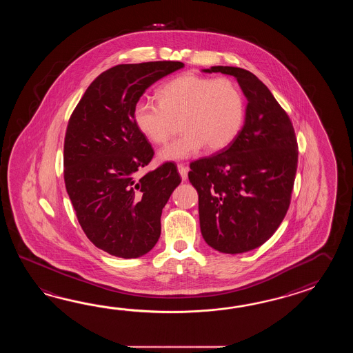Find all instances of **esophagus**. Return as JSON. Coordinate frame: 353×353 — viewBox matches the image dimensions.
<instances>
[{"label":"esophagus","instance_id":"esophagus-1","mask_svg":"<svg viewBox=\"0 0 353 353\" xmlns=\"http://www.w3.org/2000/svg\"><path fill=\"white\" fill-rule=\"evenodd\" d=\"M178 172H179L181 179L185 181V180L188 179V172H189V168H188L187 165H184V164H178Z\"/></svg>","mask_w":353,"mask_h":353}]
</instances>
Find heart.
I'll return each mask as SVG.
<instances>
[{
  "mask_svg": "<svg viewBox=\"0 0 353 353\" xmlns=\"http://www.w3.org/2000/svg\"><path fill=\"white\" fill-rule=\"evenodd\" d=\"M245 99L228 78L179 75L159 90V101L140 99L134 108L136 128L149 141L166 143L178 131L184 134L159 152L164 161L181 160L207 150H223L240 134Z\"/></svg>",
  "mask_w": 353,
  "mask_h": 353,
  "instance_id": "obj_1",
  "label": "heart"
}]
</instances>
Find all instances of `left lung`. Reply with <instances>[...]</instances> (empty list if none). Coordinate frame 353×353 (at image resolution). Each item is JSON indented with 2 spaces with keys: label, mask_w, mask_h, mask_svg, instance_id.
<instances>
[{
  "label": "left lung",
  "mask_w": 353,
  "mask_h": 353,
  "mask_svg": "<svg viewBox=\"0 0 353 353\" xmlns=\"http://www.w3.org/2000/svg\"><path fill=\"white\" fill-rule=\"evenodd\" d=\"M204 72L236 77L248 97L246 121L223 150L190 163L189 181L198 192L204 241L225 254L261 246L289 210L298 168L293 123L255 74L236 67Z\"/></svg>",
  "instance_id": "1"
}]
</instances>
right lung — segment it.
I'll return each mask as SVG.
<instances>
[{
  "instance_id": "obj_1",
  "label": "right lung",
  "mask_w": 353,
  "mask_h": 353,
  "mask_svg": "<svg viewBox=\"0 0 353 353\" xmlns=\"http://www.w3.org/2000/svg\"><path fill=\"white\" fill-rule=\"evenodd\" d=\"M183 67L163 60L110 68L90 83L68 121V195L85 236L110 255L140 257L160 237L161 212L181 178L172 161L137 174L154 149L136 128L134 108L151 84Z\"/></svg>"
}]
</instances>
